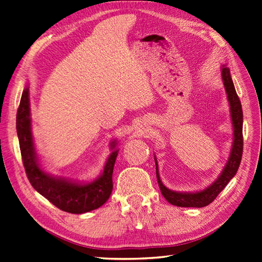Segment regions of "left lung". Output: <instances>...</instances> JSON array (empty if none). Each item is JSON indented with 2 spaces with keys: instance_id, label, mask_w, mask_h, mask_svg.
<instances>
[{
  "instance_id": "obj_1",
  "label": "left lung",
  "mask_w": 262,
  "mask_h": 262,
  "mask_svg": "<svg viewBox=\"0 0 262 262\" xmlns=\"http://www.w3.org/2000/svg\"><path fill=\"white\" fill-rule=\"evenodd\" d=\"M222 78L224 85L227 93V99L230 106V116L231 122H233V129H234V141H233V148H231L230 156L228 161L226 163L225 168H224L223 172L215 180L208 188L203 191L188 193V192H176L172 190H169L168 188L163 185L159 177V170H158V163L157 159L155 158L156 162V173H157V180L162 195L164 196L170 204L181 207H204L216 199V196L224 190V188L228 184V182L234 178L237 170L239 168V164L242 161L243 156V147H244V140H243V108L242 103L239 100L238 95L236 93V90L233 83V80L230 77V72L227 67H222Z\"/></svg>"
}]
</instances>
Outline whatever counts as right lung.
Instances as JSON below:
<instances>
[{
  "label": "right lung",
  "instance_id": "obj_1",
  "mask_svg": "<svg viewBox=\"0 0 262 262\" xmlns=\"http://www.w3.org/2000/svg\"><path fill=\"white\" fill-rule=\"evenodd\" d=\"M16 130L21 159L28 180L33 188L50 203L60 208L61 211L82 214L96 210L108 200L113 190L112 174L118 150H114L110 155L102 174L93 182H73L45 172L39 166L34 147L28 88H25L21 93L16 115ZM111 146L112 149H114L116 141H113Z\"/></svg>",
  "mask_w": 262,
  "mask_h": 262
}]
</instances>
